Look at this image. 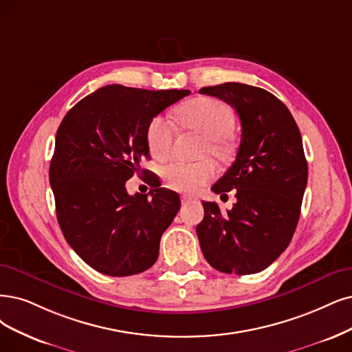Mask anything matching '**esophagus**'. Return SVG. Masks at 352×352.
<instances>
[{"mask_svg": "<svg viewBox=\"0 0 352 352\" xmlns=\"http://www.w3.org/2000/svg\"><path fill=\"white\" fill-rule=\"evenodd\" d=\"M191 201H197V199L192 197V196H181V203H183V204H187V203H191Z\"/></svg>", "mask_w": 352, "mask_h": 352, "instance_id": "esophagus-1", "label": "esophagus"}]
</instances>
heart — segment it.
Wrapping results in <instances>:
<instances>
[{
    "label": "heart",
    "mask_w": 352,
    "mask_h": 352,
    "mask_svg": "<svg viewBox=\"0 0 352 352\" xmlns=\"http://www.w3.org/2000/svg\"><path fill=\"white\" fill-rule=\"evenodd\" d=\"M178 120L186 129L196 130L206 136L203 152L226 158L229 152V133L235 124V114L226 102L212 97H197L187 101L178 110ZM174 129L164 116H156L146 129V143L151 155L156 160H165L171 153ZM216 168L212 161L197 162L173 161L162 166L164 184L175 191L191 192L214 177Z\"/></svg>",
    "instance_id": "b5f03b06"
}]
</instances>
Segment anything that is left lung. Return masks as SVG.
Segmentation results:
<instances>
[{
    "label": "left lung",
    "mask_w": 352,
    "mask_h": 352,
    "mask_svg": "<svg viewBox=\"0 0 352 352\" xmlns=\"http://www.w3.org/2000/svg\"><path fill=\"white\" fill-rule=\"evenodd\" d=\"M200 94L226 101L241 119L236 160L212 187L236 190V203L222 213L203 201L197 236L204 258L226 274H255L287 248L307 184L303 142L292 113L268 91L239 82L204 87Z\"/></svg>",
    "instance_id": "obj_1"
}]
</instances>
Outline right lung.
<instances>
[{
    "mask_svg": "<svg viewBox=\"0 0 352 352\" xmlns=\"http://www.w3.org/2000/svg\"><path fill=\"white\" fill-rule=\"evenodd\" d=\"M188 94L113 84L78 101L63 117L49 168L56 217L71 248L101 274L135 276L158 259L161 236L181 201L140 162L149 160V122ZM140 172L153 190L129 197L125 181Z\"/></svg>",
    "mask_w": 352,
    "mask_h": 352,
    "instance_id": "1",
    "label": "right lung"
}]
</instances>
